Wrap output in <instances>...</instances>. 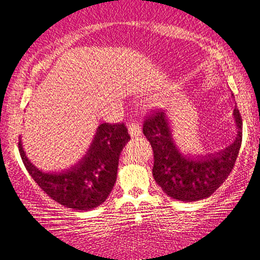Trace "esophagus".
Here are the masks:
<instances>
[{"mask_svg":"<svg viewBox=\"0 0 260 260\" xmlns=\"http://www.w3.org/2000/svg\"><path fill=\"white\" fill-rule=\"evenodd\" d=\"M128 133L131 135V138H138L139 135L141 134V128L140 125L138 122L132 121L128 123Z\"/></svg>","mask_w":260,"mask_h":260,"instance_id":"34e87169","label":"esophagus"}]
</instances>
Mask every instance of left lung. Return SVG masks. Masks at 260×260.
Segmentation results:
<instances>
[{"mask_svg": "<svg viewBox=\"0 0 260 260\" xmlns=\"http://www.w3.org/2000/svg\"><path fill=\"white\" fill-rule=\"evenodd\" d=\"M233 119L237 135L232 144L206 155L184 154L179 149L166 112L146 120L142 131L154 152L153 177L168 197L179 202H198L220 187L231 173L241 146L243 121L237 108Z\"/></svg>", "mask_w": 260, "mask_h": 260, "instance_id": "1", "label": "left lung"}]
</instances>
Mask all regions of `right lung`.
<instances>
[{"instance_id": "right-lung-1", "label": "right lung", "mask_w": 260, "mask_h": 260, "mask_svg": "<svg viewBox=\"0 0 260 260\" xmlns=\"http://www.w3.org/2000/svg\"><path fill=\"white\" fill-rule=\"evenodd\" d=\"M123 123H101L86 154L60 172L39 170L28 156L20 138V154L28 173L53 200L76 211H89L111 194L116 181L119 158L129 140Z\"/></svg>"}]
</instances>
